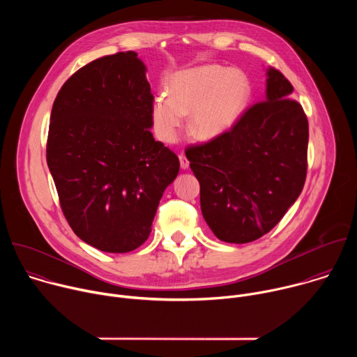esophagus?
Here are the masks:
<instances>
[{
  "label": "esophagus",
  "instance_id": "1",
  "mask_svg": "<svg viewBox=\"0 0 357 357\" xmlns=\"http://www.w3.org/2000/svg\"><path fill=\"white\" fill-rule=\"evenodd\" d=\"M179 164H181V168L182 169H188L189 168V161L186 160V157L183 154L179 155Z\"/></svg>",
  "mask_w": 357,
  "mask_h": 357
}]
</instances>
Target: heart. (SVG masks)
<instances>
[{"label":"heart","instance_id":"1","mask_svg":"<svg viewBox=\"0 0 357 357\" xmlns=\"http://www.w3.org/2000/svg\"><path fill=\"white\" fill-rule=\"evenodd\" d=\"M251 97V83L238 69L218 65L176 73L169 96L158 94L151 106L157 135L165 142L176 139L183 116L188 131L197 139H213L229 131L244 113Z\"/></svg>","mask_w":357,"mask_h":357}]
</instances>
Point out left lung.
Segmentation results:
<instances>
[{
	"instance_id": "8db88e82",
	"label": "left lung",
	"mask_w": 357,
	"mask_h": 357,
	"mask_svg": "<svg viewBox=\"0 0 357 357\" xmlns=\"http://www.w3.org/2000/svg\"><path fill=\"white\" fill-rule=\"evenodd\" d=\"M266 98L225 134L190 146L202 215L213 234L244 244L267 234L294 205L307 178L308 120L292 84L266 70Z\"/></svg>"
}]
</instances>
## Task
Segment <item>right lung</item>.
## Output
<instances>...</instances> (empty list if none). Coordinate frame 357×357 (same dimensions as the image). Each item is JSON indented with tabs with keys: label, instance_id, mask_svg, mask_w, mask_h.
<instances>
[{
	"label": "right lung",
	"instance_id": "right-lung-1",
	"mask_svg": "<svg viewBox=\"0 0 357 357\" xmlns=\"http://www.w3.org/2000/svg\"><path fill=\"white\" fill-rule=\"evenodd\" d=\"M152 100L132 50L83 66L55 98L47 167L72 230L100 251L139 247L179 172L178 157L151 132Z\"/></svg>",
	"mask_w": 357,
	"mask_h": 357
}]
</instances>
